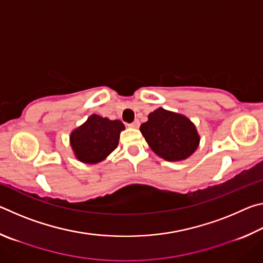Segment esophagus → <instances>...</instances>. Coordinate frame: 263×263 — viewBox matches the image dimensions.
Listing matches in <instances>:
<instances>
[{"label":"esophagus","instance_id":"1","mask_svg":"<svg viewBox=\"0 0 263 263\" xmlns=\"http://www.w3.org/2000/svg\"><path fill=\"white\" fill-rule=\"evenodd\" d=\"M127 125L130 126V127H139L140 123H139V121H138V119H136L135 122H132V123H130V124H127Z\"/></svg>","mask_w":263,"mask_h":263}]
</instances>
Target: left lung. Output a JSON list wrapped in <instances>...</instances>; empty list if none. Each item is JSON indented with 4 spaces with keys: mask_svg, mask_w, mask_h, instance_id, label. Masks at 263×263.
<instances>
[{
    "mask_svg": "<svg viewBox=\"0 0 263 263\" xmlns=\"http://www.w3.org/2000/svg\"><path fill=\"white\" fill-rule=\"evenodd\" d=\"M140 131L153 152L168 161L186 159L199 144L196 127L188 118L162 108L149 114Z\"/></svg>",
    "mask_w": 263,
    "mask_h": 263,
    "instance_id": "obj_1",
    "label": "left lung"
}]
</instances>
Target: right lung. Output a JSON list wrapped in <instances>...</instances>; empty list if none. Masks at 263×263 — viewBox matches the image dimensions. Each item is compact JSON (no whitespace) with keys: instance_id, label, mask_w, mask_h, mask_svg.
<instances>
[{"instance_id":"obj_1","label":"right lung","mask_w":263,"mask_h":263,"mask_svg":"<svg viewBox=\"0 0 263 263\" xmlns=\"http://www.w3.org/2000/svg\"><path fill=\"white\" fill-rule=\"evenodd\" d=\"M125 126L121 121H110L91 115L70 135V145L77 158L86 163H97L117 147L119 133Z\"/></svg>"}]
</instances>
